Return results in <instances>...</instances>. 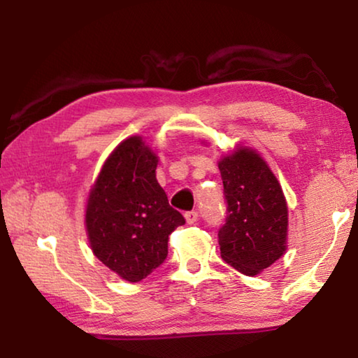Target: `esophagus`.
<instances>
[{
  "mask_svg": "<svg viewBox=\"0 0 358 358\" xmlns=\"http://www.w3.org/2000/svg\"><path fill=\"white\" fill-rule=\"evenodd\" d=\"M185 217H186V222L187 224H194L197 221V217H199V213L196 210H191V211H186L185 213Z\"/></svg>",
  "mask_w": 358,
  "mask_h": 358,
  "instance_id": "esophagus-1",
  "label": "esophagus"
}]
</instances>
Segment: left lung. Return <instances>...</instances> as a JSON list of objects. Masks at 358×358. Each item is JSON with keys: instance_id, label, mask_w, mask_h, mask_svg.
<instances>
[{"instance_id": "1", "label": "left lung", "mask_w": 358, "mask_h": 358, "mask_svg": "<svg viewBox=\"0 0 358 358\" xmlns=\"http://www.w3.org/2000/svg\"><path fill=\"white\" fill-rule=\"evenodd\" d=\"M217 167L226 201V221L217 230L221 257L243 275L254 276L286 251V199L256 151L240 147Z\"/></svg>"}]
</instances>
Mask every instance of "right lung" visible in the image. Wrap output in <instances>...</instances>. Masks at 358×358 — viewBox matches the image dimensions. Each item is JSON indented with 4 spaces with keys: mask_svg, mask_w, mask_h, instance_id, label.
<instances>
[{
    "mask_svg": "<svg viewBox=\"0 0 358 358\" xmlns=\"http://www.w3.org/2000/svg\"><path fill=\"white\" fill-rule=\"evenodd\" d=\"M157 157L141 137L121 142L90 192L87 232L94 256L129 282L164 262L167 241L183 215L172 208L156 180Z\"/></svg>",
    "mask_w": 358,
    "mask_h": 358,
    "instance_id": "1",
    "label": "right lung"
}]
</instances>
